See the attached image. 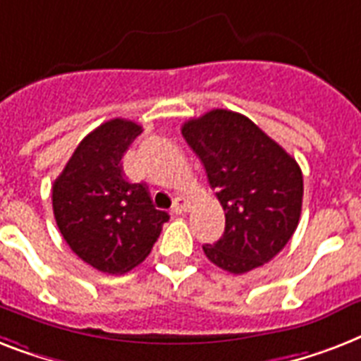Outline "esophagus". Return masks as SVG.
I'll list each match as a JSON object with an SVG mask.
<instances>
[{"label":"esophagus","mask_w":361,"mask_h":361,"mask_svg":"<svg viewBox=\"0 0 361 361\" xmlns=\"http://www.w3.org/2000/svg\"><path fill=\"white\" fill-rule=\"evenodd\" d=\"M190 203H188V199H184V197H177L175 199V203H173V214H184L186 210H188Z\"/></svg>","instance_id":"obj_1"}]
</instances>
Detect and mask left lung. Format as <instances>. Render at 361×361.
I'll list each match as a JSON object with an SVG mask.
<instances>
[{
    "mask_svg": "<svg viewBox=\"0 0 361 361\" xmlns=\"http://www.w3.org/2000/svg\"><path fill=\"white\" fill-rule=\"evenodd\" d=\"M183 135L226 212V231L214 246L204 244V255L231 274L262 267L298 227L304 197L300 166L253 121L229 109L186 121Z\"/></svg>",
    "mask_w": 361,
    "mask_h": 361,
    "instance_id": "8db88e82",
    "label": "left lung"
}]
</instances>
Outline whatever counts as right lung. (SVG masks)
I'll return each mask as SVG.
<instances>
[{"mask_svg": "<svg viewBox=\"0 0 361 361\" xmlns=\"http://www.w3.org/2000/svg\"><path fill=\"white\" fill-rule=\"evenodd\" d=\"M141 134L134 121L111 119L80 141L51 186L63 238L83 262L125 274L151 253L169 214L154 209L145 183L125 177L121 158Z\"/></svg>", "mask_w": 361, "mask_h": 361, "instance_id": "obj_1", "label": "right lung"}]
</instances>
